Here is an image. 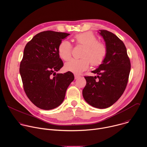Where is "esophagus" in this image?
<instances>
[{"instance_id": "34e87169", "label": "esophagus", "mask_w": 147, "mask_h": 147, "mask_svg": "<svg viewBox=\"0 0 147 147\" xmlns=\"http://www.w3.org/2000/svg\"><path fill=\"white\" fill-rule=\"evenodd\" d=\"M80 76H79V75H78V74H74V78H75V79H77L78 78H79Z\"/></svg>"}]
</instances>
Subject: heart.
Returning <instances> with one entry per match:
<instances>
[{
    "label": "heart",
    "mask_w": 147,
    "mask_h": 147,
    "mask_svg": "<svg viewBox=\"0 0 147 147\" xmlns=\"http://www.w3.org/2000/svg\"><path fill=\"white\" fill-rule=\"evenodd\" d=\"M76 44L84 48L80 59H72L67 62L65 68L67 71L75 74H80L86 71L90 63L93 66L102 65L107 56V47L104 43L99 41L98 38L92 32H86L74 36ZM73 46L69 41L63 40L58 47L59 56L63 60H68L71 56Z\"/></svg>",
    "instance_id": "heart-1"
}]
</instances>
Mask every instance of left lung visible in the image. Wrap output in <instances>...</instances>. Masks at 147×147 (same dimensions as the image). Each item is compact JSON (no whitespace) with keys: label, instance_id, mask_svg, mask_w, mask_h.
Here are the masks:
<instances>
[{"label":"left lung","instance_id":"left-lung-1","mask_svg":"<svg viewBox=\"0 0 147 147\" xmlns=\"http://www.w3.org/2000/svg\"><path fill=\"white\" fill-rule=\"evenodd\" d=\"M99 31L106 42L107 56L103 63L92 71L96 73L97 77L84 76L87 84L82 95L92 107L105 109L112 106L123 94L127 85L131 63L123 42L110 31Z\"/></svg>","mask_w":147,"mask_h":147}]
</instances>
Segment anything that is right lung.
<instances>
[{"label": "right lung", "instance_id": "obj_1", "mask_svg": "<svg viewBox=\"0 0 147 147\" xmlns=\"http://www.w3.org/2000/svg\"><path fill=\"white\" fill-rule=\"evenodd\" d=\"M69 35L42 31L35 35L25 47L20 73L26 95L40 109L51 110L59 107L74 79L70 71L56 74L63 66L58 53L59 45Z\"/></svg>", "mask_w": 147, "mask_h": 147}]
</instances>
